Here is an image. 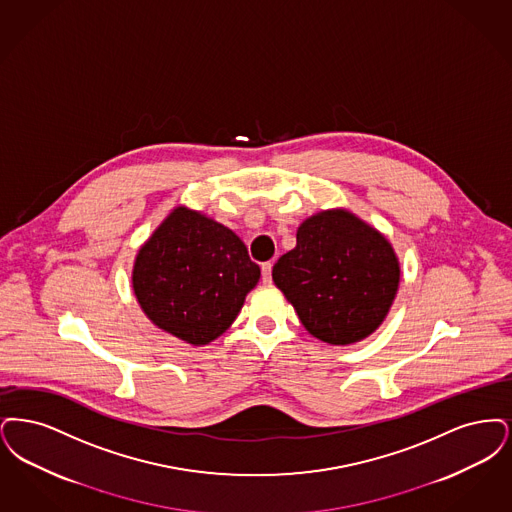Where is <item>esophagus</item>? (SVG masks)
<instances>
[{
	"instance_id": "1",
	"label": "esophagus",
	"mask_w": 512,
	"mask_h": 512,
	"mask_svg": "<svg viewBox=\"0 0 512 512\" xmlns=\"http://www.w3.org/2000/svg\"><path fill=\"white\" fill-rule=\"evenodd\" d=\"M271 267L273 264L271 262H266V264H262V279H264V283L269 285L271 283Z\"/></svg>"
}]
</instances>
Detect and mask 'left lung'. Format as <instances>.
I'll return each mask as SVG.
<instances>
[{
	"label": "left lung",
	"mask_w": 512,
	"mask_h": 512,
	"mask_svg": "<svg viewBox=\"0 0 512 512\" xmlns=\"http://www.w3.org/2000/svg\"><path fill=\"white\" fill-rule=\"evenodd\" d=\"M306 331L333 346L375 333L400 287L390 241L346 208L321 210L300 223L296 246L271 271Z\"/></svg>",
	"instance_id": "obj_1"
}]
</instances>
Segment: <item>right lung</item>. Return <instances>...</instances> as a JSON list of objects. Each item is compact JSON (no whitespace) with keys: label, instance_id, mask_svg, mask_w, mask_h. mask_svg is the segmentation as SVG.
I'll return each mask as SVG.
<instances>
[{"label":"right lung","instance_id":"right-lung-1","mask_svg":"<svg viewBox=\"0 0 512 512\" xmlns=\"http://www.w3.org/2000/svg\"><path fill=\"white\" fill-rule=\"evenodd\" d=\"M260 267L245 243L199 210L176 206L141 245L132 271L137 304L151 323L206 346L237 319Z\"/></svg>","mask_w":512,"mask_h":512}]
</instances>
